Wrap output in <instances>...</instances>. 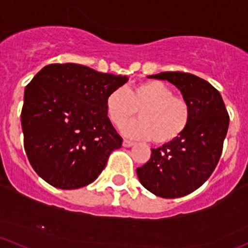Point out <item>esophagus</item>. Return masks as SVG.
Listing matches in <instances>:
<instances>
[{
  "mask_svg": "<svg viewBox=\"0 0 248 248\" xmlns=\"http://www.w3.org/2000/svg\"><path fill=\"white\" fill-rule=\"evenodd\" d=\"M122 145H124V147H131V146L134 145V142L129 141V140H127V139H124V142H122Z\"/></svg>",
  "mask_w": 248,
  "mask_h": 248,
  "instance_id": "esophagus-1",
  "label": "esophagus"
}]
</instances>
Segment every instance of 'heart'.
<instances>
[{
  "label": "heart",
  "instance_id": "1",
  "mask_svg": "<svg viewBox=\"0 0 248 248\" xmlns=\"http://www.w3.org/2000/svg\"><path fill=\"white\" fill-rule=\"evenodd\" d=\"M137 110L140 119L124 126L122 132L133 139H152L155 145L176 141L191 121L189 102L157 79L141 80L127 90L117 88L107 96L106 113L114 126L121 127Z\"/></svg>",
  "mask_w": 248,
  "mask_h": 248
}]
</instances>
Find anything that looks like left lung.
<instances>
[{
	"label": "left lung",
	"mask_w": 248,
	"mask_h": 248,
	"mask_svg": "<svg viewBox=\"0 0 248 248\" xmlns=\"http://www.w3.org/2000/svg\"><path fill=\"white\" fill-rule=\"evenodd\" d=\"M176 85L191 107V121L181 138L152 148L151 158L137 169L148 191L163 199L191 194L215 170L227 135L229 115L221 93L207 80L172 71L150 76Z\"/></svg>",
	"instance_id": "1"
}]
</instances>
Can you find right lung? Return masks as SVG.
Here are the masks:
<instances>
[{
	"mask_svg": "<svg viewBox=\"0 0 248 248\" xmlns=\"http://www.w3.org/2000/svg\"><path fill=\"white\" fill-rule=\"evenodd\" d=\"M128 80L79 64H49L25 89L21 126L26 155L52 186L93 183L122 138L109 121L106 98Z\"/></svg>",
	"mask_w": 248,
	"mask_h": 248,
	"instance_id": "1",
	"label": "right lung"
}]
</instances>
